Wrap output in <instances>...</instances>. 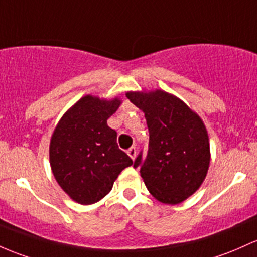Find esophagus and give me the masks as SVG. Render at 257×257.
I'll return each mask as SVG.
<instances>
[{"label": "esophagus", "mask_w": 257, "mask_h": 257, "mask_svg": "<svg viewBox=\"0 0 257 257\" xmlns=\"http://www.w3.org/2000/svg\"><path fill=\"white\" fill-rule=\"evenodd\" d=\"M126 154H128L129 157H131V159L134 161L135 160V156H137V149H135L134 146H132V148L129 149L128 151H126Z\"/></svg>", "instance_id": "esophagus-1"}]
</instances>
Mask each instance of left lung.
Here are the masks:
<instances>
[{"mask_svg": "<svg viewBox=\"0 0 257 257\" xmlns=\"http://www.w3.org/2000/svg\"><path fill=\"white\" fill-rule=\"evenodd\" d=\"M126 97L145 113L149 151L134 167L146 188L162 204L177 205L201 187L210 167V142L200 115L163 90L128 91Z\"/></svg>", "mask_w": 257, "mask_h": 257, "instance_id": "obj_1", "label": "left lung"}]
</instances>
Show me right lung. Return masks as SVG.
<instances>
[{"label": "right lung", "mask_w": 257, "mask_h": 257, "mask_svg": "<svg viewBox=\"0 0 257 257\" xmlns=\"http://www.w3.org/2000/svg\"><path fill=\"white\" fill-rule=\"evenodd\" d=\"M118 97L106 100L85 95L66 112L50 142V165L58 185L81 205L100 201L133 161L117 145V133L107 119L120 106Z\"/></svg>", "instance_id": "obj_1"}]
</instances>
